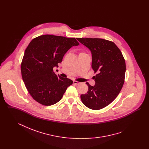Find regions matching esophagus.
Here are the masks:
<instances>
[{"label": "esophagus", "mask_w": 149, "mask_h": 149, "mask_svg": "<svg viewBox=\"0 0 149 149\" xmlns=\"http://www.w3.org/2000/svg\"><path fill=\"white\" fill-rule=\"evenodd\" d=\"M73 83H74V84H75V85H79V84H80V83L78 82L77 81H73Z\"/></svg>", "instance_id": "34e87169"}]
</instances>
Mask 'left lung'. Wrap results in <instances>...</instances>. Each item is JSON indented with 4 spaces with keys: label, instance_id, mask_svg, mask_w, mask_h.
Instances as JSON below:
<instances>
[{
    "label": "left lung",
    "instance_id": "8db88e82",
    "mask_svg": "<svg viewBox=\"0 0 149 149\" xmlns=\"http://www.w3.org/2000/svg\"><path fill=\"white\" fill-rule=\"evenodd\" d=\"M92 52V68L98 74L94 77V86H88V92L81 94L83 103L93 110L109 105L120 92L125 82L126 63L120 50L114 43L102 38H77Z\"/></svg>",
    "mask_w": 149,
    "mask_h": 149
}]
</instances>
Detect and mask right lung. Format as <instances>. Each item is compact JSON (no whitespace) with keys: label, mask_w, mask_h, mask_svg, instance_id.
Returning a JSON list of instances; mask_svg holds the SVG:
<instances>
[{"label":"right lung","mask_w":149,"mask_h":149,"mask_svg":"<svg viewBox=\"0 0 149 149\" xmlns=\"http://www.w3.org/2000/svg\"><path fill=\"white\" fill-rule=\"evenodd\" d=\"M79 45L75 38L50 35L37 37L29 43L22 61V77L36 101L48 106L62 98L72 81L57 76L53 68L71 47Z\"/></svg>","instance_id":"add662e5"}]
</instances>
